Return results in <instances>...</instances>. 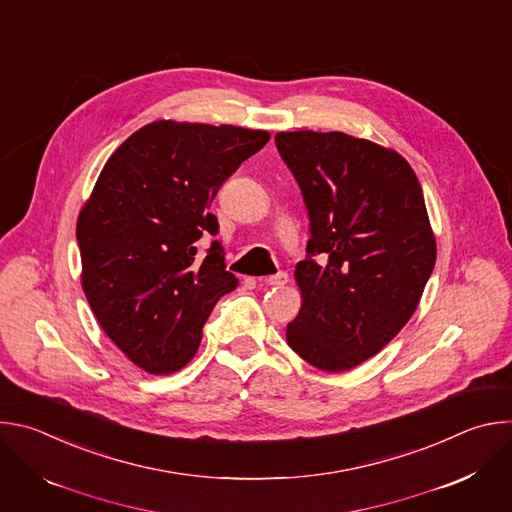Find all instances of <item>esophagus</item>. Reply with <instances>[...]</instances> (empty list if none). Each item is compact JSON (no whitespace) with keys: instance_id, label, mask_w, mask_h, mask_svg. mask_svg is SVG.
<instances>
[{"instance_id":"1","label":"esophagus","mask_w":512,"mask_h":512,"mask_svg":"<svg viewBox=\"0 0 512 512\" xmlns=\"http://www.w3.org/2000/svg\"><path fill=\"white\" fill-rule=\"evenodd\" d=\"M267 283L273 285V287H281V285L287 283V273H285V271H279V273H275V275H269V277H267Z\"/></svg>"}]
</instances>
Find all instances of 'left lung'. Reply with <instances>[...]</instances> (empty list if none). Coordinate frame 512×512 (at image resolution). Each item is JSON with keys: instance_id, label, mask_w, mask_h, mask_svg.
<instances>
[{"instance_id": "left-lung-1", "label": "left lung", "mask_w": 512, "mask_h": 512, "mask_svg": "<svg viewBox=\"0 0 512 512\" xmlns=\"http://www.w3.org/2000/svg\"><path fill=\"white\" fill-rule=\"evenodd\" d=\"M275 145L310 216L287 344L320 371L354 369L401 332L433 271L419 180L395 150L342 131H279Z\"/></svg>"}]
</instances>
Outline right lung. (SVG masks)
Here are the masks:
<instances>
[{
  "instance_id": "add662e5",
  "label": "right lung",
  "mask_w": 512,
  "mask_h": 512,
  "mask_svg": "<svg viewBox=\"0 0 512 512\" xmlns=\"http://www.w3.org/2000/svg\"><path fill=\"white\" fill-rule=\"evenodd\" d=\"M263 129L160 119L129 135L103 166L77 221L81 285L103 332L139 369L180 371L216 302L237 287L210 202L269 141Z\"/></svg>"
}]
</instances>
